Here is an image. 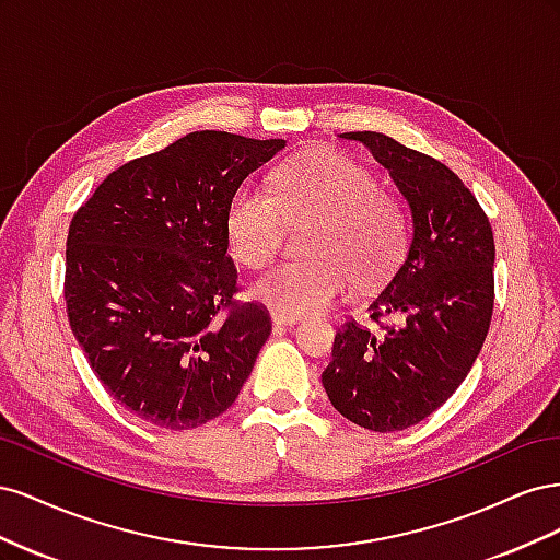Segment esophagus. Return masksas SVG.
I'll use <instances>...</instances> for the list:
<instances>
[{
  "label": "esophagus",
  "mask_w": 560,
  "mask_h": 560,
  "mask_svg": "<svg viewBox=\"0 0 560 560\" xmlns=\"http://www.w3.org/2000/svg\"><path fill=\"white\" fill-rule=\"evenodd\" d=\"M270 319H273V325H278V327H292V325H299L301 315H287V313L273 311L270 313Z\"/></svg>",
  "instance_id": "obj_1"
}]
</instances>
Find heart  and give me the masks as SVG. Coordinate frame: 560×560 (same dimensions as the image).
I'll list each match as a JSON object with an SVG mask.
<instances>
[{
  "label": "heart",
  "mask_w": 560,
  "mask_h": 560,
  "mask_svg": "<svg viewBox=\"0 0 560 560\" xmlns=\"http://www.w3.org/2000/svg\"><path fill=\"white\" fill-rule=\"evenodd\" d=\"M308 222L303 259L284 261L252 282L249 292L287 315L327 311L350 282L374 287L393 273L404 245L399 202L378 189L366 167L336 151H306L273 177V194L241 186L226 206L229 252L247 268L276 257L284 224Z\"/></svg>",
  "instance_id": "heart-1"
}]
</instances>
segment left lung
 I'll return each instance as SVG.
<instances>
[{
  "instance_id": "1",
  "label": "left lung",
  "mask_w": 560,
  "mask_h": 560,
  "mask_svg": "<svg viewBox=\"0 0 560 560\" xmlns=\"http://www.w3.org/2000/svg\"><path fill=\"white\" fill-rule=\"evenodd\" d=\"M387 167L411 210L404 261L371 301V319L399 325L371 334L346 322L322 385L354 425L397 432L418 425L460 385L493 315L495 243L479 200L453 171L383 132H343Z\"/></svg>"
}]
</instances>
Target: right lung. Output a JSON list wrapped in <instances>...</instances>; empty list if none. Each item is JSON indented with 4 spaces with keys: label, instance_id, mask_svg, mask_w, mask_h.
Instances as JSON below:
<instances>
[{
    "label": "right lung",
    "instance_id": "add662e5",
    "mask_svg": "<svg viewBox=\"0 0 560 560\" xmlns=\"http://www.w3.org/2000/svg\"><path fill=\"white\" fill-rule=\"evenodd\" d=\"M284 140L189 132L114 171L67 235L72 334L107 393L165 430L222 416L270 334L261 303H238L226 254L231 196Z\"/></svg>",
    "mask_w": 560,
    "mask_h": 560
}]
</instances>
